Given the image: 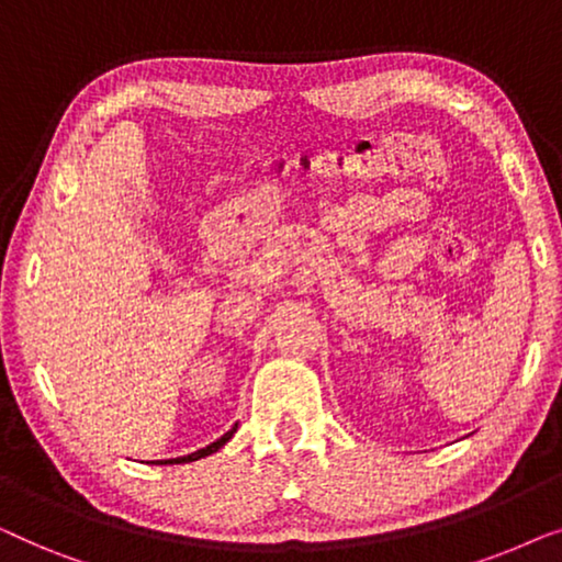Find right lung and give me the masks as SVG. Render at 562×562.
Returning a JSON list of instances; mask_svg holds the SVG:
<instances>
[{"mask_svg":"<svg viewBox=\"0 0 562 562\" xmlns=\"http://www.w3.org/2000/svg\"><path fill=\"white\" fill-rule=\"evenodd\" d=\"M235 429H237V425L229 429V432H225L220 437L217 442H212V445H206V448H202V450H196V452H191V456H183V458H171V460H156V463H160V465H179V463H194V460H199V458H206V456H212V452H217L222 445H227L229 442V437L235 435Z\"/></svg>","mask_w":562,"mask_h":562,"instance_id":"1","label":"right lung"}]
</instances>
